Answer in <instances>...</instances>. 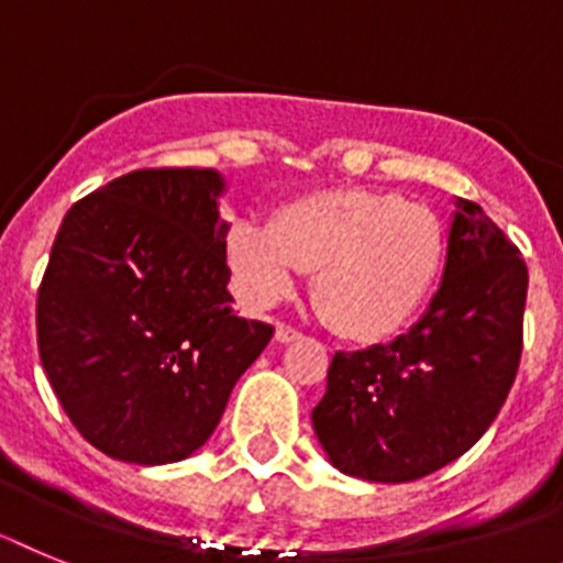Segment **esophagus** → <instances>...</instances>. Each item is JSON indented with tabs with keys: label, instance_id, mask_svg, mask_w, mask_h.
Wrapping results in <instances>:
<instances>
[{
	"label": "esophagus",
	"instance_id": "esophagus-1",
	"mask_svg": "<svg viewBox=\"0 0 563 563\" xmlns=\"http://www.w3.org/2000/svg\"><path fill=\"white\" fill-rule=\"evenodd\" d=\"M275 340L280 342V345H288V342L300 340V331L291 329V325H286V322H280V325L275 329Z\"/></svg>",
	"mask_w": 563,
	"mask_h": 563
}]
</instances>
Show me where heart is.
<instances>
[{
	"mask_svg": "<svg viewBox=\"0 0 563 563\" xmlns=\"http://www.w3.org/2000/svg\"><path fill=\"white\" fill-rule=\"evenodd\" d=\"M232 280L254 306H275L302 272L336 334L376 342L413 320L444 261V229L428 207L394 192L334 189L297 198L272 227L234 223L227 234Z\"/></svg>",
	"mask_w": 563,
	"mask_h": 563,
	"instance_id": "1",
	"label": "heart"
}]
</instances>
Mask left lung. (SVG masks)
I'll return each instance as SVG.
<instances>
[{"mask_svg":"<svg viewBox=\"0 0 563 563\" xmlns=\"http://www.w3.org/2000/svg\"><path fill=\"white\" fill-rule=\"evenodd\" d=\"M527 266L473 200L456 198L448 257L428 311L388 345L336 351L311 410L345 476L399 485L451 464L505 405L521 360Z\"/></svg>","mask_w":563,"mask_h":563,"instance_id":"obj_1","label":"left lung"}]
</instances>
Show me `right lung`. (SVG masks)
<instances>
[{
    "label": "right lung",
    "mask_w": 563,
    "mask_h": 563,
    "mask_svg": "<svg viewBox=\"0 0 563 563\" xmlns=\"http://www.w3.org/2000/svg\"><path fill=\"white\" fill-rule=\"evenodd\" d=\"M214 169H135L73 203L38 286V356L78 433L133 464L207 444L275 329L227 291Z\"/></svg>",
    "instance_id": "1"
}]
</instances>
